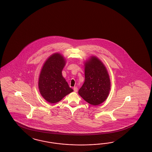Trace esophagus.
I'll return each mask as SVG.
<instances>
[{"mask_svg":"<svg viewBox=\"0 0 152 152\" xmlns=\"http://www.w3.org/2000/svg\"><path fill=\"white\" fill-rule=\"evenodd\" d=\"M73 90H74V91H75V92H77V90H78V88H77V87H76V86L74 87V88H73Z\"/></svg>","mask_w":152,"mask_h":152,"instance_id":"34e87169","label":"esophagus"}]
</instances>
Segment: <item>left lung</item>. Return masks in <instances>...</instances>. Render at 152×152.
I'll use <instances>...</instances> for the list:
<instances>
[{
	"label": "left lung",
	"instance_id": "left-lung-1",
	"mask_svg": "<svg viewBox=\"0 0 152 152\" xmlns=\"http://www.w3.org/2000/svg\"><path fill=\"white\" fill-rule=\"evenodd\" d=\"M110 89V79L104 66L97 58H91L85 63V82L79 95L89 104L97 105L107 98Z\"/></svg>",
	"mask_w": 152,
	"mask_h": 152
}]
</instances>
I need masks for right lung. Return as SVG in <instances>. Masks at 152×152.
<instances>
[{"instance_id": "add662e5", "label": "right lung", "mask_w": 152, "mask_h": 152, "mask_svg": "<svg viewBox=\"0 0 152 152\" xmlns=\"http://www.w3.org/2000/svg\"><path fill=\"white\" fill-rule=\"evenodd\" d=\"M64 65L63 57L56 53L48 59L42 68L39 88L42 97L50 103H57L73 91L62 75Z\"/></svg>"}]
</instances>
